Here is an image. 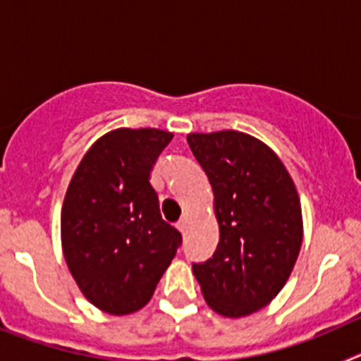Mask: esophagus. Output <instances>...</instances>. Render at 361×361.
Masks as SVG:
<instances>
[{"label":"esophagus","instance_id":"34e87169","mask_svg":"<svg viewBox=\"0 0 361 361\" xmlns=\"http://www.w3.org/2000/svg\"><path fill=\"white\" fill-rule=\"evenodd\" d=\"M177 229H178V231H180V233L186 231V216H184V219L178 220V222H177Z\"/></svg>","mask_w":361,"mask_h":361}]
</instances>
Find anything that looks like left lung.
<instances>
[{
    "instance_id": "8db88e82",
    "label": "left lung",
    "mask_w": 361,
    "mask_h": 361,
    "mask_svg": "<svg viewBox=\"0 0 361 361\" xmlns=\"http://www.w3.org/2000/svg\"><path fill=\"white\" fill-rule=\"evenodd\" d=\"M188 145L215 195L219 245L193 264L209 307L247 317L286 286L302 245V208L295 183L273 149L247 133H190Z\"/></svg>"
}]
</instances>
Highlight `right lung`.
I'll list each match as a JSON object with an SVG mask.
<instances>
[{
  "label": "right lung",
  "instance_id": "obj_1",
  "mask_svg": "<svg viewBox=\"0 0 361 361\" xmlns=\"http://www.w3.org/2000/svg\"><path fill=\"white\" fill-rule=\"evenodd\" d=\"M173 133L119 128L79 162L61 209L66 266L88 302L116 317L145 307L183 242L162 220L149 171Z\"/></svg>",
  "mask_w": 361,
  "mask_h": 361
}]
</instances>
